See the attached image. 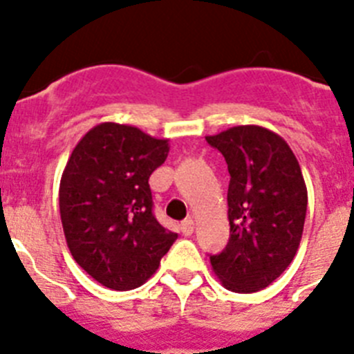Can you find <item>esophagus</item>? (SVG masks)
<instances>
[{
  "mask_svg": "<svg viewBox=\"0 0 354 354\" xmlns=\"http://www.w3.org/2000/svg\"><path fill=\"white\" fill-rule=\"evenodd\" d=\"M181 232H183L185 236H190L194 232V221L192 218H187V221L181 222Z\"/></svg>",
  "mask_w": 354,
  "mask_h": 354,
  "instance_id": "esophagus-1",
  "label": "esophagus"
}]
</instances>
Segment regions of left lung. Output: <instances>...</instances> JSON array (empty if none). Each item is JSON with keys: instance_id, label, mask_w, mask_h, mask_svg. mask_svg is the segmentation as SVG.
<instances>
[{"instance_id": "1", "label": "left lung", "mask_w": 354, "mask_h": 354, "mask_svg": "<svg viewBox=\"0 0 354 354\" xmlns=\"http://www.w3.org/2000/svg\"><path fill=\"white\" fill-rule=\"evenodd\" d=\"M227 162L231 236L209 263L222 286L256 292L279 279L300 247L307 187L292 149L259 125L231 127L206 136Z\"/></svg>"}]
</instances>
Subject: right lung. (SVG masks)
Masks as SVG:
<instances>
[{
  "instance_id": "1",
  "label": "right lung",
  "mask_w": 354,
  "mask_h": 354,
  "mask_svg": "<svg viewBox=\"0 0 354 354\" xmlns=\"http://www.w3.org/2000/svg\"><path fill=\"white\" fill-rule=\"evenodd\" d=\"M169 139L106 122L77 142L59 181V213L75 263L116 291L139 288L178 238L153 215L149 176Z\"/></svg>"
}]
</instances>
